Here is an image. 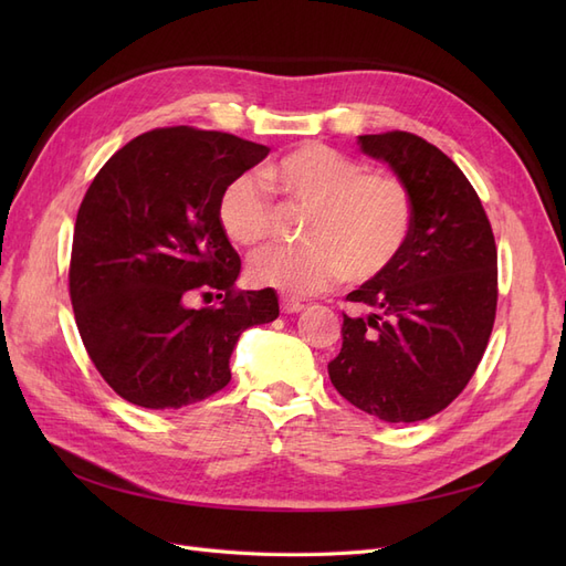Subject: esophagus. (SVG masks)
<instances>
[{
	"label": "esophagus",
	"instance_id": "obj_1",
	"mask_svg": "<svg viewBox=\"0 0 566 566\" xmlns=\"http://www.w3.org/2000/svg\"><path fill=\"white\" fill-rule=\"evenodd\" d=\"M302 310H304L302 300L287 297V295H283V297H281V312H283V314H297V312H302Z\"/></svg>",
	"mask_w": 566,
	"mask_h": 566
}]
</instances>
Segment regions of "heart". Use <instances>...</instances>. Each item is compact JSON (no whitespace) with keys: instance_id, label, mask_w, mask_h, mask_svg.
<instances>
[{"instance_id":"b5f03b06","label":"heart","mask_w":566,"mask_h":566,"mask_svg":"<svg viewBox=\"0 0 566 566\" xmlns=\"http://www.w3.org/2000/svg\"><path fill=\"white\" fill-rule=\"evenodd\" d=\"M263 184L250 172L227 184L219 198V224L238 245H260L273 231L276 202L310 208L302 224L304 243L271 245L250 260V279L290 295H312L339 276L364 283L401 254L413 200L408 186L389 172L366 167L323 144H302L264 169Z\"/></svg>"}]
</instances>
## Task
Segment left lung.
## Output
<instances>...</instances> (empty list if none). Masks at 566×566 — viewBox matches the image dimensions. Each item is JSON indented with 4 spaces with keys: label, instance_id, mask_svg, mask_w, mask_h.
Masks as SVG:
<instances>
[{
    "label": "left lung",
    "instance_id": "left-lung-1",
    "mask_svg": "<svg viewBox=\"0 0 566 566\" xmlns=\"http://www.w3.org/2000/svg\"><path fill=\"white\" fill-rule=\"evenodd\" d=\"M358 144L408 186L413 227L391 266L347 295L368 314H345L328 373L368 416L418 422L447 408L482 361L499 304V252L482 200L447 153L399 129Z\"/></svg>",
    "mask_w": 566,
    "mask_h": 566
}]
</instances>
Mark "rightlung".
Wrapping results in <instances>:
<instances>
[{
	"label": "right lung",
	"instance_id": "add662e5",
	"mask_svg": "<svg viewBox=\"0 0 566 566\" xmlns=\"http://www.w3.org/2000/svg\"><path fill=\"white\" fill-rule=\"evenodd\" d=\"M266 156L227 132L150 129L84 193L67 290L84 349L125 401L165 410L212 397L241 333L279 316L271 287H235L241 256L217 214L227 184ZM196 294L220 302L191 311Z\"/></svg>",
	"mask_w": 566,
	"mask_h": 566
}]
</instances>
